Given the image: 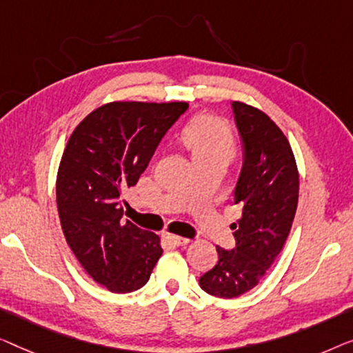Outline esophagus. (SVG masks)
Instances as JSON below:
<instances>
[{"instance_id":"obj_1","label":"esophagus","mask_w":353,"mask_h":353,"mask_svg":"<svg viewBox=\"0 0 353 353\" xmlns=\"http://www.w3.org/2000/svg\"><path fill=\"white\" fill-rule=\"evenodd\" d=\"M166 240L170 241V243H172V245H174V246H183V245H187L188 241H190V240H188V238L171 235V233H166Z\"/></svg>"}]
</instances>
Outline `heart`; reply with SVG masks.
<instances>
[{
  "label": "heart",
  "mask_w": 353,
  "mask_h": 353,
  "mask_svg": "<svg viewBox=\"0 0 353 353\" xmlns=\"http://www.w3.org/2000/svg\"><path fill=\"white\" fill-rule=\"evenodd\" d=\"M183 142L190 148L195 160L224 157L232 160L235 155V141L224 123L212 118H198L183 129Z\"/></svg>",
  "instance_id": "1"
}]
</instances>
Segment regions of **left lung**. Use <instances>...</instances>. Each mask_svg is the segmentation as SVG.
I'll return each mask as SVG.
<instances>
[{
	"label": "left lung",
	"mask_w": 353,
	"mask_h": 353,
	"mask_svg": "<svg viewBox=\"0 0 353 353\" xmlns=\"http://www.w3.org/2000/svg\"><path fill=\"white\" fill-rule=\"evenodd\" d=\"M241 142V171L235 205L243 214L232 224L236 245L217 248L219 261L200 276L208 294L232 299L259 283L280 254L299 198V174L291 145L264 112L241 102L232 103Z\"/></svg>",
	"instance_id": "obj_1"
}]
</instances>
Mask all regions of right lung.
<instances>
[{
    "instance_id": "obj_1",
    "label": "right lung",
    "mask_w": 353,
    "mask_h": 353,
    "mask_svg": "<svg viewBox=\"0 0 353 353\" xmlns=\"http://www.w3.org/2000/svg\"><path fill=\"white\" fill-rule=\"evenodd\" d=\"M185 102H112L68 139L57 172L63 235L89 276L112 292L142 288L163 254L160 238L123 217V193L147 170Z\"/></svg>"
}]
</instances>
